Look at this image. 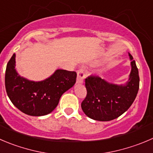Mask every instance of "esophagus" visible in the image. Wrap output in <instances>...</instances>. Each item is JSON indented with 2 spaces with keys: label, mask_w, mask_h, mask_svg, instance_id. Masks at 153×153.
Here are the masks:
<instances>
[{
  "label": "esophagus",
  "mask_w": 153,
  "mask_h": 153,
  "mask_svg": "<svg viewBox=\"0 0 153 153\" xmlns=\"http://www.w3.org/2000/svg\"><path fill=\"white\" fill-rule=\"evenodd\" d=\"M85 75L84 74V71L82 69L79 70L77 71V78H76V83H82L85 78Z\"/></svg>",
  "instance_id": "esophagus-1"
}]
</instances>
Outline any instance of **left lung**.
Segmentation results:
<instances>
[{
	"label": "left lung",
	"instance_id": "obj_1",
	"mask_svg": "<svg viewBox=\"0 0 153 153\" xmlns=\"http://www.w3.org/2000/svg\"><path fill=\"white\" fill-rule=\"evenodd\" d=\"M131 71L125 84H114L97 76L85 79L87 95L81 104L88 117L97 121H110L127 111L139 90L140 78L135 61L128 53Z\"/></svg>",
	"mask_w": 153,
	"mask_h": 153
}]
</instances>
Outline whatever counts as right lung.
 <instances>
[{
	"label": "right lung",
	"mask_w": 153,
	"mask_h": 153,
	"mask_svg": "<svg viewBox=\"0 0 153 153\" xmlns=\"http://www.w3.org/2000/svg\"><path fill=\"white\" fill-rule=\"evenodd\" d=\"M76 79L75 71L57 69L43 80H29L17 72L14 53L6 68L5 87L10 100L20 111L41 116L55 110L62 94L74 86Z\"/></svg>",
	"instance_id": "add662e5"
}]
</instances>
